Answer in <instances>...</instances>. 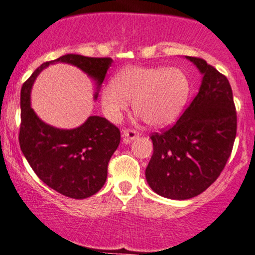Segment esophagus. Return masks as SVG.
I'll list each match as a JSON object with an SVG mask.
<instances>
[{
    "instance_id": "obj_1",
    "label": "esophagus",
    "mask_w": 255,
    "mask_h": 255,
    "mask_svg": "<svg viewBox=\"0 0 255 255\" xmlns=\"http://www.w3.org/2000/svg\"><path fill=\"white\" fill-rule=\"evenodd\" d=\"M139 134L136 133V130L134 129H125L123 130V136H125L126 139H128V140H134L135 138H138Z\"/></svg>"
}]
</instances>
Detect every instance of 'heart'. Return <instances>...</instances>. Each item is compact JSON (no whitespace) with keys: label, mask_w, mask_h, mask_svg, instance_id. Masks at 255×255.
Returning a JSON list of instances; mask_svg holds the SVG:
<instances>
[{"label":"heart","mask_w":255,"mask_h":255,"mask_svg":"<svg viewBox=\"0 0 255 255\" xmlns=\"http://www.w3.org/2000/svg\"><path fill=\"white\" fill-rule=\"evenodd\" d=\"M190 94L186 74L179 68L132 66L123 69L102 91V108L111 121L133 109L147 125L163 127L177 120Z\"/></svg>","instance_id":"1"}]
</instances>
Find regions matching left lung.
Instances as JSON below:
<instances>
[{"label": "left lung", "mask_w": 255, "mask_h": 255, "mask_svg": "<svg viewBox=\"0 0 255 255\" xmlns=\"http://www.w3.org/2000/svg\"><path fill=\"white\" fill-rule=\"evenodd\" d=\"M186 59L203 75L200 91L174 126L151 134L153 153L145 170L151 189L170 200L195 197L217 180L237 130L228 78L201 58Z\"/></svg>", "instance_id": "obj_1"}]
</instances>
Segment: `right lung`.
<instances>
[{
  "label": "right lung",
  "instance_id": "obj_1",
  "mask_svg": "<svg viewBox=\"0 0 255 255\" xmlns=\"http://www.w3.org/2000/svg\"><path fill=\"white\" fill-rule=\"evenodd\" d=\"M54 63L71 64L93 78L97 99L113 59L65 54L42 64L21 87L19 144L25 158L50 189L82 200L97 194L105 184L109 161L119 147L121 134L116 126L100 116H89L74 129H59L42 121L31 108L30 94L37 75Z\"/></svg>",
  "mask_w": 255,
  "mask_h": 255
}]
</instances>
